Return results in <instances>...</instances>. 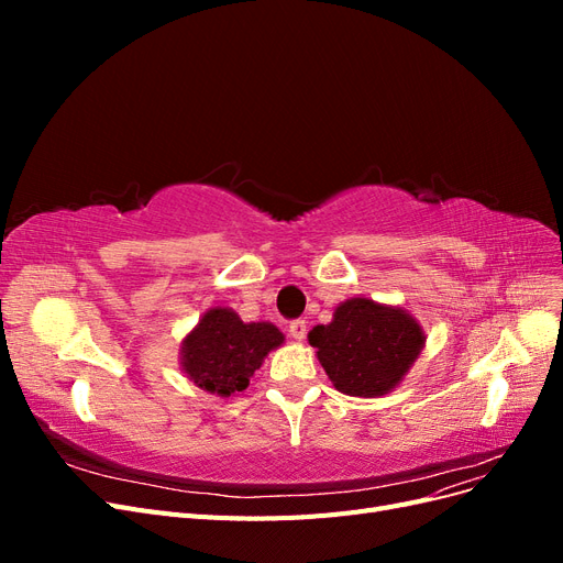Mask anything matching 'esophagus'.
<instances>
[{"label": "esophagus", "instance_id": "obj_1", "mask_svg": "<svg viewBox=\"0 0 563 563\" xmlns=\"http://www.w3.org/2000/svg\"><path fill=\"white\" fill-rule=\"evenodd\" d=\"M288 335H291L294 340H302L305 335H308V323H305L302 319H296L288 323Z\"/></svg>", "mask_w": 563, "mask_h": 563}]
</instances>
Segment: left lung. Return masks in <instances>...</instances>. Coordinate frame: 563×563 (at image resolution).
<instances>
[{
  "mask_svg": "<svg viewBox=\"0 0 563 563\" xmlns=\"http://www.w3.org/2000/svg\"><path fill=\"white\" fill-rule=\"evenodd\" d=\"M308 340L338 391L376 399L401 385L428 335L404 308L356 296L340 302L333 319L314 327Z\"/></svg>",
  "mask_w": 563,
  "mask_h": 563,
  "instance_id": "8db88e82",
  "label": "left lung"
}]
</instances>
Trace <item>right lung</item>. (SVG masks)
Masks as SVG:
<instances>
[{"instance_id": "1", "label": "right lung", "mask_w": 563, "mask_h": 563, "mask_svg": "<svg viewBox=\"0 0 563 563\" xmlns=\"http://www.w3.org/2000/svg\"><path fill=\"white\" fill-rule=\"evenodd\" d=\"M269 321H242L232 308H211L180 343V371L216 397H240L265 356L284 345Z\"/></svg>"}]
</instances>
